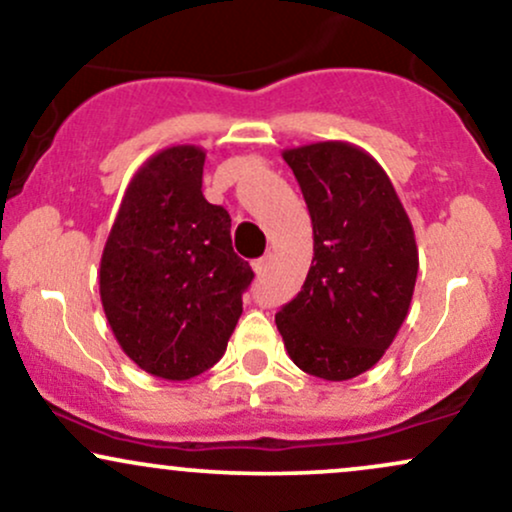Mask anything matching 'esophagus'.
<instances>
[{"label": "esophagus", "mask_w": 512, "mask_h": 512, "mask_svg": "<svg viewBox=\"0 0 512 512\" xmlns=\"http://www.w3.org/2000/svg\"><path fill=\"white\" fill-rule=\"evenodd\" d=\"M269 267H272V255H264V257H260V260L252 262V269H255L257 276L267 274Z\"/></svg>", "instance_id": "34e87169"}]
</instances>
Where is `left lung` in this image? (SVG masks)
<instances>
[{
    "label": "left lung",
    "instance_id": "obj_1",
    "mask_svg": "<svg viewBox=\"0 0 512 512\" xmlns=\"http://www.w3.org/2000/svg\"><path fill=\"white\" fill-rule=\"evenodd\" d=\"M313 221V264L276 313L291 361L315 378L351 380L395 342L414 296L419 250L395 185L349 142L284 149Z\"/></svg>",
    "mask_w": 512,
    "mask_h": 512
}]
</instances>
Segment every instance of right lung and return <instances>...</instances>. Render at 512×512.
<instances>
[{"label": "right lung", "mask_w": 512, "mask_h": 512, "mask_svg": "<svg viewBox=\"0 0 512 512\" xmlns=\"http://www.w3.org/2000/svg\"><path fill=\"white\" fill-rule=\"evenodd\" d=\"M204 158L195 144L146 158L129 180L98 272L117 344L146 373L175 383L223 356L255 276L233 252L228 211L202 195Z\"/></svg>", "instance_id": "right-lung-1"}]
</instances>
